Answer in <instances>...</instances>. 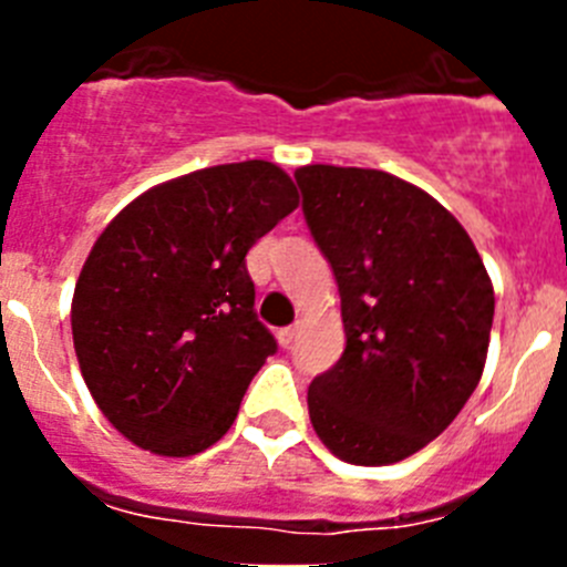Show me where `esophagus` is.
<instances>
[{
	"mask_svg": "<svg viewBox=\"0 0 567 567\" xmlns=\"http://www.w3.org/2000/svg\"><path fill=\"white\" fill-rule=\"evenodd\" d=\"M275 338H278V343L287 349V346H292V340H295V327L278 329V334H275Z\"/></svg>",
	"mask_w": 567,
	"mask_h": 567,
	"instance_id": "1",
	"label": "esophagus"
}]
</instances>
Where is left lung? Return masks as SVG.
<instances>
[{
  "mask_svg": "<svg viewBox=\"0 0 567 567\" xmlns=\"http://www.w3.org/2000/svg\"><path fill=\"white\" fill-rule=\"evenodd\" d=\"M295 182L346 332L338 363L309 385V420L343 463H400L477 389L494 287L457 218L398 175L309 164Z\"/></svg>",
  "mask_w": 567,
  "mask_h": 567,
  "instance_id": "obj_1",
  "label": "left lung"
}]
</instances>
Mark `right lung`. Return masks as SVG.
Returning a JSON list of instances; mask_svg holds the SVG:
<instances>
[{"label": "right lung", "mask_w": 567, "mask_h": 567, "mask_svg": "<svg viewBox=\"0 0 567 567\" xmlns=\"http://www.w3.org/2000/svg\"><path fill=\"white\" fill-rule=\"evenodd\" d=\"M295 207L292 178L252 158L158 184L99 235L70 327L90 394L130 443L193 457L229 432L278 349L247 252Z\"/></svg>", "instance_id": "add662e5"}]
</instances>
